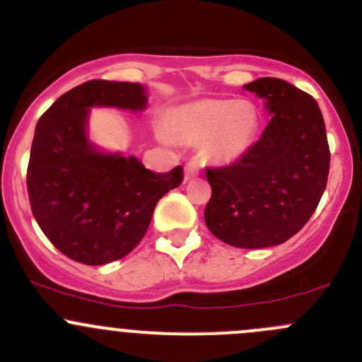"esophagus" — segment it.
Returning a JSON list of instances; mask_svg holds the SVG:
<instances>
[{
  "instance_id": "obj_1",
  "label": "esophagus",
  "mask_w": 362,
  "mask_h": 362,
  "mask_svg": "<svg viewBox=\"0 0 362 362\" xmlns=\"http://www.w3.org/2000/svg\"><path fill=\"white\" fill-rule=\"evenodd\" d=\"M200 174V167L199 163L195 162V160H192V162H188L185 165V180H193V177H197Z\"/></svg>"
}]
</instances>
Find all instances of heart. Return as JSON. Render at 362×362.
<instances>
[{
  "mask_svg": "<svg viewBox=\"0 0 362 362\" xmlns=\"http://www.w3.org/2000/svg\"><path fill=\"white\" fill-rule=\"evenodd\" d=\"M259 114L245 100L204 98L173 114L169 130L186 146H200L207 160L220 165L239 162L255 141Z\"/></svg>",
  "mask_w": 362,
  "mask_h": 362,
  "instance_id": "obj_1",
  "label": "heart"
}]
</instances>
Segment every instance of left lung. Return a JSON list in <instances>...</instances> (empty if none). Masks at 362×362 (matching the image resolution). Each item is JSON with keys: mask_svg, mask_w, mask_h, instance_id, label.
<instances>
[{"mask_svg": "<svg viewBox=\"0 0 362 362\" xmlns=\"http://www.w3.org/2000/svg\"><path fill=\"white\" fill-rule=\"evenodd\" d=\"M271 116L239 162L207 169L211 199L204 220L235 248H269L291 239L317 209L329 176V144L318 103L287 81L245 84Z\"/></svg>", "mask_w": 362, "mask_h": 362, "instance_id": "left-lung-1", "label": "left lung"}]
</instances>
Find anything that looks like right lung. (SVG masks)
Instances as JSON below:
<instances>
[{
    "label": "right lung",
    "instance_id": "add662e5",
    "mask_svg": "<svg viewBox=\"0 0 362 362\" xmlns=\"http://www.w3.org/2000/svg\"><path fill=\"white\" fill-rule=\"evenodd\" d=\"M142 112L139 82L89 81L61 95L38 119L28 165L31 211L49 241L86 266L123 259L141 243L156 202L182 181L146 169L137 156L105 151L89 139L91 109Z\"/></svg>",
    "mask_w": 362,
    "mask_h": 362
}]
</instances>
